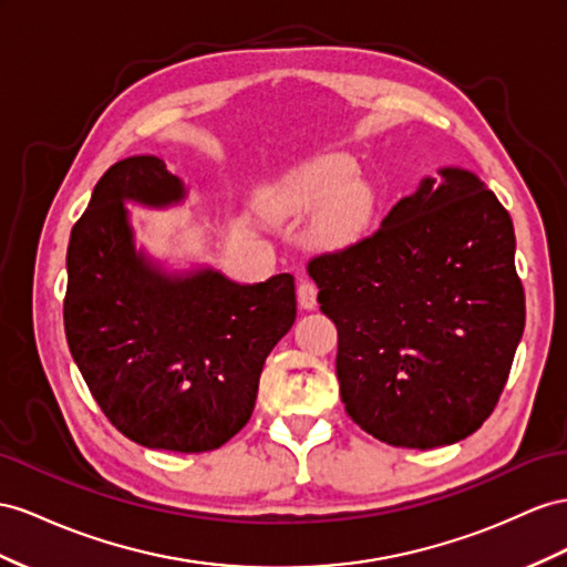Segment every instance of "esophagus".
I'll return each mask as SVG.
<instances>
[{"label": "esophagus", "instance_id": "esophagus-1", "mask_svg": "<svg viewBox=\"0 0 567 567\" xmlns=\"http://www.w3.org/2000/svg\"><path fill=\"white\" fill-rule=\"evenodd\" d=\"M316 297H318V289H316V285L313 282H307V280H301L299 282V287H297V299H299V307L303 309V311H313L316 309Z\"/></svg>", "mask_w": 567, "mask_h": 567}]
</instances>
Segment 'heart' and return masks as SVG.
Masks as SVG:
<instances>
[{
  "instance_id": "1",
  "label": "heart",
  "mask_w": 567,
  "mask_h": 567,
  "mask_svg": "<svg viewBox=\"0 0 567 567\" xmlns=\"http://www.w3.org/2000/svg\"><path fill=\"white\" fill-rule=\"evenodd\" d=\"M266 206L275 217L313 215L311 246L338 254L364 237L375 213V192L359 179L352 157L326 153L285 174L268 192Z\"/></svg>"
}]
</instances>
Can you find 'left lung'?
Segmentation results:
<instances>
[{
	"label": "left lung",
	"instance_id": "8db88e82",
	"mask_svg": "<svg viewBox=\"0 0 567 567\" xmlns=\"http://www.w3.org/2000/svg\"><path fill=\"white\" fill-rule=\"evenodd\" d=\"M338 328L344 410L395 447L467 439L503 393L525 330L515 229L462 167L424 177L375 235L309 264Z\"/></svg>",
	"mask_w": 567,
	"mask_h": 567
}]
</instances>
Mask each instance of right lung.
<instances>
[{
  "instance_id": "obj_1",
  "label": "right lung",
  "mask_w": 567,
  "mask_h": 567,
  "mask_svg": "<svg viewBox=\"0 0 567 567\" xmlns=\"http://www.w3.org/2000/svg\"><path fill=\"white\" fill-rule=\"evenodd\" d=\"M186 196L153 155L120 159L100 177L71 229L64 330L112 426L143 447L206 453L251 419L297 295L289 272L239 285L210 266L167 268L136 246L128 203L165 210Z\"/></svg>"
}]
</instances>
